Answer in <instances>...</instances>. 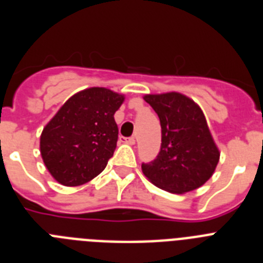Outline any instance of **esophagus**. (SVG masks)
I'll use <instances>...</instances> for the list:
<instances>
[{"instance_id": "34e87169", "label": "esophagus", "mask_w": 263, "mask_h": 263, "mask_svg": "<svg viewBox=\"0 0 263 263\" xmlns=\"http://www.w3.org/2000/svg\"><path fill=\"white\" fill-rule=\"evenodd\" d=\"M122 142L129 143V145H134V143H136V138H134V137H127V138L122 137Z\"/></svg>"}]
</instances>
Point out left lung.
Here are the masks:
<instances>
[{"instance_id":"left-lung-1","label":"left lung","mask_w":263,"mask_h":263,"mask_svg":"<svg viewBox=\"0 0 263 263\" xmlns=\"http://www.w3.org/2000/svg\"><path fill=\"white\" fill-rule=\"evenodd\" d=\"M162 127L160 152L142 173L154 185L173 194L201 187L213 175L220 152L200 106L178 92L146 95Z\"/></svg>"}]
</instances>
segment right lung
I'll return each instance as SVG.
<instances>
[{
    "instance_id": "add662e5",
    "label": "right lung",
    "mask_w": 263,
    "mask_h": 263,
    "mask_svg": "<svg viewBox=\"0 0 263 263\" xmlns=\"http://www.w3.org/2000/svg\"><path fill=\"white\" fill-rule=\"evenodd\" d=\"M124 100L106 88H88L69 97L46 125L41 155L57 182L75 187L103 173L117 146L115 113Z\"/></svg>"
}]
</instances>
